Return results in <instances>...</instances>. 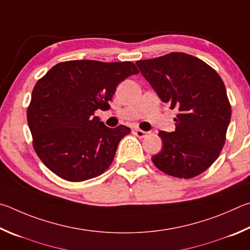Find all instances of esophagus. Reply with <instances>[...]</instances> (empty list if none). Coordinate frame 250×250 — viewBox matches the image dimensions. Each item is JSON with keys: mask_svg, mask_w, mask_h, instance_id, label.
Masks as SVG:
<instances>
[{"mask_svg": "<svg viewBox=\"0 0 250 250\" xmlns=\"http://www.w3.org/2000/svg\"><path fill=\"white\" fill-rule=\"evenodd\" d=\"M134 133L138 138H145L148 136V134H149L148 132H145V130H142V129H135Z\"/></svg>", "mask_w": 250, "mask_h": 250, "instance_id": "34e87169", "label": "esophagus"}]
</instances>
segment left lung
<instances>
[{"label":"left lung","mask_w":250,"mask_h":250,"mask_svg":"<svg viewBox=\"0 0 250 250\" xmlns=\"http://www.w3.org/2000/svg\"><path fill=\"white\" fill-rule=\"evenodd\" d=\"M136 64L161 101L178 111L176 130L159 133L164 147L152 163L171 177L199 176L218 158L226 141L231 107L222 78L203 60L185 52Z\"/></svg>","instance_id":"left-lung-1"}]
</instances>
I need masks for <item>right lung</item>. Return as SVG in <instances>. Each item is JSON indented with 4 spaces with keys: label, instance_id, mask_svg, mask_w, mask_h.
<instances>
[{
    "label": "right lung",
    "instance_id": "right-lung-1",
    "mask_svg": "<svg viewBox=\"0 0 250 250\" xmlns=\"http://www.w3.org/2000/svg\"><path fill=\"white\" fill-rule=\"evenodd\" d=\"M138 69L130 61L57 63L34 86L27 107L33 147L61 179L81 182L106 171L127 126L108 128L94 116L107 109L118 83Z\"/></svg>",
    "mask_w": 250,
    "mask_h": 250
}]
</instances>
